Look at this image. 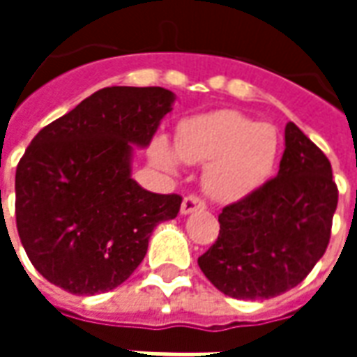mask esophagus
<instances>
[{"label":"esophagus","mask_w":357,"mask_h":357,"mask_svg":"<svg viewBox=\"0 0 357 357\" xmlns=\"http://www.w3.org/2000/svg\"><path fill=\"white\" fill-rule=\"evenodd\" d=\"M204 206H206V204H204V201H202L201 197L189 195V197H185L183 202H181V214H191L195 210H202Z\"/></svg>","instance_id":"1"}]
</instances>
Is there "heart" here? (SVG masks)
I'll list each match as a JSON object with an SVG mask.
<instances>
[{"instance_id": "1", "label": "heart", "mask_w": 357, "mask_h": 357, "mask_svg": "<svg viewBox=\"0 0 357 357\" xmlns=\"http://www.w3.org/2000/svg\"><path fill=\"white\" fill-rule=\"evenodd\" d=\"M176 150L178 153L166 141H156L153 158L168 170L178 168L179 158L206 164L204 187L210 197L235 202L268 181L275 168L279 143L273 126L235 110H218L179 126Z\"/></svg>"}]
</instances>
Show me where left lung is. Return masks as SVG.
Instances as JSON below:
<instances>
[{"instance_id": "obj_1", "label": "left lung", "mask_w": 357, "mask_h": 357, "mask_svg": "<svg viewBox=\"0 0 357 357\" xmlns=\"http://www.w3.org/2000/svg\"><path fill=\"white\" fill-rule=\"evenodd\" d=\"M337 202L329 158L289 122L277 178L222 210L220 235L199 268L231 298L291 291L325 255Z\"/></svg>"}]
</instances>
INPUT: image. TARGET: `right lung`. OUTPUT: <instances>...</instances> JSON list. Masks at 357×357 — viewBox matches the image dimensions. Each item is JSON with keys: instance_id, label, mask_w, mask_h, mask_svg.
I'll list each match as a JSON object with an SVG mask.
<instances>
[{"instance_id": "right-lung-1", "label": "right lung", "mask_w": 357, "mask_h": 357, "mask_svg": "<svg viewBox=\"0 0 357 357\" xmlns=\"http://www.w3.org/2000/svg\"><path fill=\"white\" fill-rule=\"evenodd\" d=\"M176 95L112 86L38 132L17 166V229L30 262L73 294L116 289L147 255L179 195L132 179L133 145L147 147Z\"/></svg>"}]
</instances>
